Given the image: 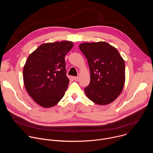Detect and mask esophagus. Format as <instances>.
<instances>
[{
	"mask_svg": "<svg viewBox=\"0 0 153 153\" xmlns=\"http://www.w3.org/2000/svg\"><path fill=\"white\" fill-rule=\"evenodd\" d=\"M73 80H75V81H77V80H79V77H76V76H74V77H73Z\"/></svg>",
	"mask_w": 153,
	"mask_h": 153,
	"instance_id": "obj_1",
	"label": "esophagus"
}]
</instances>
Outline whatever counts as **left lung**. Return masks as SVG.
Returning a JSON list of instances; mask_svg holds the SVG:
<instances>
[{
  "label": "left lung",
  "instance_id": "obj_1",
  "mask_svg": "<svg viewBox=\"0 0 153 153\" xmlns=\"http://www.w3.org/2000/svg\"><path fill=\"white\" fill-rule=\"evenodd\" d=\"M79 48L88 60L90 83L85 88L90 100L105 105L115 100L125 82V62L117 50L105 42H86Z\"/></svg>",
  "mask_w": 153,
  "mask_h": 153
}]
</instances>
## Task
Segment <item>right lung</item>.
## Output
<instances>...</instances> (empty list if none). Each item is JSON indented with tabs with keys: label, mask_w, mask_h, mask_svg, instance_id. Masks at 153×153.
Masks as SVG:
<instances>
[{
	"label": "right lung",
	"mask_w": 153,
	"mask_h": 153,
	"mask_svg": "<svg viewBox=\"0 0 153 153\" xmlns=\"http://www.w3.org/2000/svg\"><path fill=\"white\" fill-rule=\"evenodd\" d=\"M73 43L68 40L46 43L30 54L23 70L24 83L30 97L43 108L56 105L69 84L65 56Z\"/></svg>",
	"instance_id": "right-lung-1"
}]
</instances>
